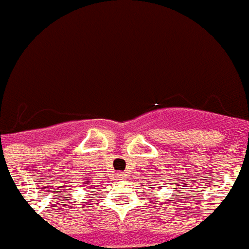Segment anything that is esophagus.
<instances>
[{"mask_svg":"<svg viewBox=\"0 0 249 249\" xmlns=\"http://www.w3.org/2000/svg\"><path fill=\"white\" fill-rule=\"evenodd\" d=\"M119 178H124V175H118Z\"/></svg>","mask_w":249,"mask_h":249,"instance_id":"34e87169","label":"esophagus"}]
</instances>
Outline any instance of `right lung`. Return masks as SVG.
<instances>
[{"label":"right lung","instance_id":"obj_1","mask_svg":"<svg viewBox=\"0 0 249 249\" xmlns=\"http://www.w3.org/2000/svg\"><path fill=\"white\" fill-rule=\"evenodd\" d=\"M86 184H90V181H86Z\"/></svg>","mask_w":249,"mask_h":249}]
</instances>
